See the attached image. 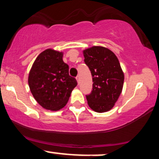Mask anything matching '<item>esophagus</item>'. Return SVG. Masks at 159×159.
Instances as JSON below:
<instances>
[{
	"mask_svg": "<svg viewBox=\"0 0 159 159\" xmlns=\"http://www.w3.org/2000/svg\"><path fill=\"white\" fill-rule=\"evenodd\" d=\"M76 80H77L78 83L79 84V81H80V78H79V76H77V77H76Z\"/></svg>",
	"mask_w": 159,
	"mask_h": 159,
	"instance_id": "obj_1",
	"label": "esophagus"
}]
</instances>
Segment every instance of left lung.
Listing matches in <instances>:
<instances>
[{
    "instance_id": "obj_1",
    "label": "left lung",
    "mask_w": 159,
    "mask_h": 159,
    "mask_svg": "<svg viewBox=\"0 0 159 159\" xmlns=\"http://www.w3.org/2000/svg\"><path fill=\"white\" fill-rule=\"evenodd\" d=\"M93 78V90L87 95L89 107L98 113L110 111L123 90L124 73L114 53L102 46L83 51Z\"/></svg>"
}]
</instances>
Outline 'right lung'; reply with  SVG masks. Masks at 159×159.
Masks as SVG:
<instances>
[{"label":"right lung","instance_id":"obj_1","mask_svg":"<svg viewBox=\"0 0 159 159\" xmlns=\"http://www.w3.org/2000/svg\"><path fill=\"white\" fill-rule=\"evenodd\" d=\"M63 52L46 49L36 58L29 72L30 92L46 110L63 108L77 86L75 78L69 75V66L63 62Z\"/></svg>","mask_w":159,"mask_h":159}]
</instances>
